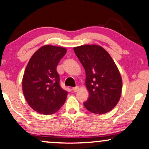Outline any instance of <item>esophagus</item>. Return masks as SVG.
Wrapping results in <instances>:
<instances>
[{"label": "esophagus", "instance_id": "1", "mask_svg": "<svg viewBox=\"0 0 149 149\" xmlns=\"http://www.w3.org/2000/svg\"><path fill=\"white\" fill-rule=\"evenodd\" d=\"M79 88L78 86H77L73 87V88H72V91H74V92H77L78 91H79Z\"/></svg>", "mask_w": 149, "mask_h": 149}]
</instances>
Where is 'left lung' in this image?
<instances>
[{"label":"left lung","mask_w":149,"mask_h":149,"mask_svg":"<svg viewBox=\"0 0 149 149\" xmlns=\"http://www.w3.org/2000/svg\"><path fill=\"white\" fill-rule=\"evenodd\" d=\"M86 72V86L89 97L86 109L96 114L111 111L119 101L122 78L118 68L107 51L95 45L74 47Z\"/></svg>","instance_id":"8db88e82"}]
</instances>
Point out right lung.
Returning a JSON list of instances; mask_svg holds the SVG:
<instances>
[{
  "label": "right lung",
  "mask_w": 149,
  "mask_h": 149,
  "mask_svg": "<svg viewBox=\"0 0 149 149\" xmlns=\"http://www.w3.org/2000/svg\"><path fill=\"white\" fill-rule=\"evenodd\" d=\"M64 47H42L29 60L22 80V89L28 104L40 113L49 115L63 105L68 92L60 86L56 67L65 55Z\"/></svg>",
  "instance_id": "right-lung-1"
}]
</instances>
